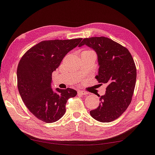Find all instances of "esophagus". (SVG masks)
I'll list each match as a JSON object with an SVG mask.
<instances>
[{"label":"esophagus","mask_w":155,"mask_h":155,"mask_svg":"<svg viewBox=\"0 0 155 155\" xmlns=\"http://www.w3.org/2000/svg\"><path fill=\"white\" fill-rule=\"evenodd\" d=\"M78 95H87V93L83 91H78Z\"/></svg>","instance_id":"34e87169"}]
</instances>
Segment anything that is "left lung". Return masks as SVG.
I'll list each match as a JSON object with an SVG mask.
<instances>
[{
  "label": "left lung",
  "instance_id": "left-lung-1",
  "mask_svg": "<svg viewBox=\"0 0 155 155\" xmlns=\"http://www.w3.org/2000/svg\"><path fill=\"white\" fill-rule=\"evenodd\" d=\"M93 48L98 56L99 71L95 78L105 84L106 92L99 96L98 107L90 111L94 119L111 122L119 117L132 101L136 81V68L128 50L105 37L84 38L78 46Z\"/></svg>",
  "mask_w": 155,
  "mask_h": 155
}]
</instances>
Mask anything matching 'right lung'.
<instances>
[{"label":"right lung","instance_id":"obj_1","mask_svg":"<svg viewBox=\"0 0 155 155\" xmlns=\"http://www.w3.org/2000/svg\"><path fill=\"white\" fill-rule=\"evenodd\" d=\"M82 38L54 39L39 42L21 57L17 66V87L23 101L33 116L45 123L60 120L66 112L68 99L77 92L67 88L54 91L51 74L68 51Z\"/></svg>","mask_w":155,"mask_h":155}]
</instances>
